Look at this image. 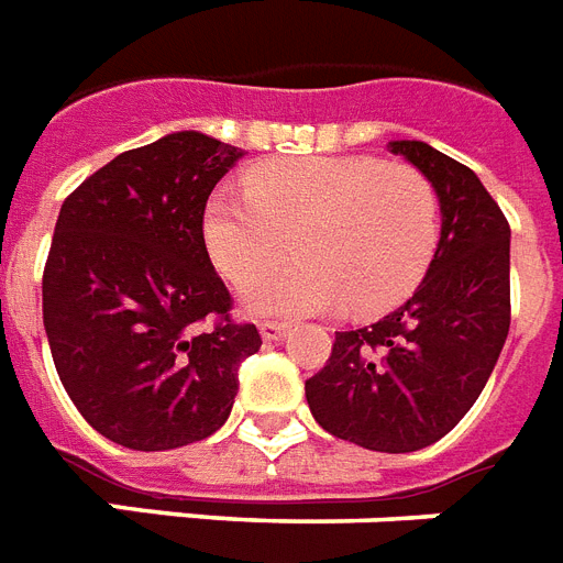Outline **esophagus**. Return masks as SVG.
I'll return each instance as SVG.
<instances>
[{
  "mask_svg": "<svg viewBox=\"0 0 563 563\" xmlns=\"http://www.w3.org/2000/svg\"><path fill=\"white\" fill-rule=\"evenodd\" d=\"M258 331L264 340H269V343H273V340H282V336H287V322H269L267 319V322H261Z\"/></svg>",
  "mask_w": 563,
  "mask_h": 563,
  "instance_id": "obj_1",
  "label": "esophagus"
}]
</instances>
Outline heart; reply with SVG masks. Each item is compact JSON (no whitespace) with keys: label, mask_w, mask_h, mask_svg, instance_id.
<instances>
[{"label":"heart","mask_w":563,"mask_h":563,"mask_svg":"<svg viewBox=\"0 0 563 563\" xmlns=\"http://www.w3.org/2000/svg\"><path fill=\"white\" fill-rule=\"evenodd\" d=\"M290 236L295 264L262 277L284 257ZM203 241L220 276L247 285L244 305L258 317L336 308L372 313L398 302L424 276L439 241V197L407 162H273L209 197Z\"/></svg>","instance_id":"1"}]
</instances>
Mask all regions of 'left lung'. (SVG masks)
<instances>
[{"mask_svg":"<svg viewBox=\"0 0 563 563\" xmlns=\"http://www.w3.org/2000/svg\"><path fill=\"white\" fill-rule=\"evenodd\" d=\"M430 183L442 238L424 282L375 325L336 331L305 398L336 439L412 453L474 407L509 336V220L474 170L424 142H389Z\"/></svg>","mask_w":563,"mask_h":563,"instance_id":"1","label":"left lung"}]
</instances>
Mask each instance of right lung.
Returning <instances> with one entry per match:
<instances>
[{
	"label": "right lung",
	"instance_id": "add662e5",
	"mask_svg": "<svg viewBox=\"0 0 563 563\" xmlns=\"http://www.w3.org/2000/svg\"><path fill=\"white\" fill-rule=\"evenodd\" d=\"M241 147L183 130L124 151L60 206L43 325L78 412L130 451H174L223 427L238 368L261 349L211 267L203 214Z\"/></svg>",
	"mask_w": 563,
	"mask_h": 563
}]
</instances>
